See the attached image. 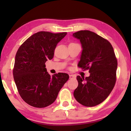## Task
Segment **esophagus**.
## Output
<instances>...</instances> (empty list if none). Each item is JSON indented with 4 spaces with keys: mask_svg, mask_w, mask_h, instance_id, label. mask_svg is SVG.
Returning a JSON list of instances; mask_svg holds the SVG:
<instances>
[{
    "mask_svg": "<svg viewBox=\"0 0 131 131\" xmlns=\"http://www.w3.org/2000/svg\"><path fill=\"white\" fill-rule=\"evenodd\" d=\"M69 76H70V79H73V78H75V76H74V75L70 74Z\"/></svg>",
    "mask_w": 131,
    "mask_h": 131,
    "instance_id": "esophagus-1",
    "label": "esophagus"
}]
</instances>
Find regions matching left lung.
Returning <instances> with one entry per match:
<instances>
[{
	"label": "left lung",
	"instance_id": "left-lung-1",
	"mask_svg": "<svg viewBox=\"0 0 131 131\" xmlns=\"http://www.w3.org/2000/svg\"><path fill=\"white\" fill-rule=\"evenodd\" d=\"M73 36L80 40L83 49L78 66L90 73L85 78L77 76L78 86L73 94L84 106H95L108 97L115 85L117 61L113 48L106 39L89 30L76 32Z\"/></svg>",
	"mask_w": 131,
	"mask_h": 131
}]
</instances>
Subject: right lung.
I'll list each match as a JSON object with an SVG mask.
<instances>
[{"instance_id":"1","label":"right lung","mask_w":131,"mask_h":131,"mask_svg":"<svg viewBox=\"0 0 131 131\" xmlns=\"http://www.w3.org/2000/svg\"><path fill=\"white\" fill-rule=\"evenodd\" d=\"M66 35V32H37L18 49L13 69L14 81L21 97L31 106L43 108L51 105L69 79L67 73L51 76L45 68L46 61L53 58L57 45Z\"/></svg>"}]
</instances>
